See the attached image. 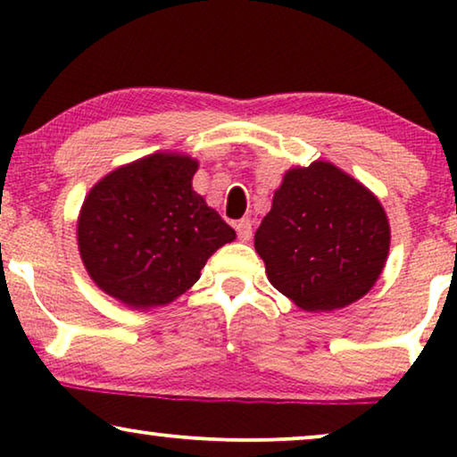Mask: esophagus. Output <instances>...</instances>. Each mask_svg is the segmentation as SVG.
I'll list each match as a JSON object with an SVG mask.
<instances>
[{"mask_svg": "<svg viewBox=\"0 0 457 457\" xmlns=\"http://www.w3.org/2000/svg\"><path fill=\"white\" fill-rule=\"evenodd\" d=\"M235 228L241 241L252 239V220H249V218H241V220L235 224Z\"/></svg>", "mask_w": 457, "mask_h": 457, "instance_id": "1", "label": "esophagus"}]
</instances>
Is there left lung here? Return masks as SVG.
I'll list each match as a JSON object with an SVG mask.
<instances>
[{
  "label": "left lung",
  "mask_w": 457,
  "mask_h": 457,
  "mask_svg": "<svg viewBox=\"0 0 457 457\" xmlns=\"http://www.w3.org/2000/svg\"><path fill=\"white\" fill-rule=\"evenodd\" d=\"M253 245L274 289L305 312H333L377 283L391 227L366 185L316 160L285 172Z\"/></svg>",
  "instance_id": "obj_1"
}]
</instances>
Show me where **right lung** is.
I'll return each instance as SVG.
<instances>
[{
	"label": "right lung",
	"instance_id": "1",
	"mask_svg": "<svg viewBox=\"0 0 457 457\" xmlns=\"http://www.w3.org/2000/svg\"><path fill=\"white\" fill-rule=\"evenodd\" d=\"M199 162L155 152L99 179L77 220L93 283L130 310L168 305L189 291L235 230L193 191Z\"/></svg>",
	"mask_w": 457,
	"mask_h": 457
}]
</instances>
